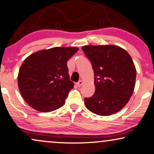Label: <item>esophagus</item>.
<instances>
[{"label": "esophagus", "mask_w": 154, "mask_h": 154, "mask_svg": "<svg viewBox=\"0 0 154 154\" xmlns=\"http://www.w3.org/2000/svg\"><path fill=\"white\" fill-rule=\"evenodd\" d=\"M83 83H84V82L82 81V80H79V82H77V87H81L82 86V85H83Z\"/></svg>", "instance_id": "esophagus-1"}]
</instances>
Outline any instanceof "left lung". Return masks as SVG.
Returning a JSON list of instances; mask_svg holds the SVG:
<instances>
[{"label": "left lung", "mask_w": 154, "mask_h": 154, "mask_svg": "<svg viewBox=\"0 0 154 154\" xmlns=\"http://www.w3.org/2000/svg\"><path fill=\"white\" fill-rule=\"evenodd\" d=\"M82 49L94 74L95 92L85 99V106L97 115L115 114L127 104L135 87L137 71L131 56L114 45H86Z\"/></svg>", "instance_id": "obj_1"}]
</instances>
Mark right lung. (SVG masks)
Returning a JSON list of instances; mask_svg holds the SVG:
<instances>
[{
  "mask_svg": "<svg viewBox=\"0 0 154 154\" xmlns=\"http://www.w3.org/2000/svg\"><path fill=\"white\" fill-rule=\"evenodd\" d=\"M78 50L76 47H56L35 52L24 60L17 84L21 95L31 107L50 112L63 106L74 87L67 63Z\"/></svg>",
  "mask_w": 154,
  "mask_h": 154,
  "instance_id": "add662e5",
  "label": "right lung"
}]
</instances>
